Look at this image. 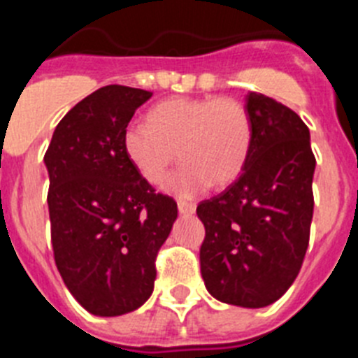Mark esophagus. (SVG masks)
I'll list each match as a JSON object with an SVG mask.
<instances>
[{
	"mask_svg": "<svg viewBox=\"0 0 358 358\" xmlns=\"http://www.w3.org/2000/svg\"><path fill=\"white\" fill-rule=\"evenodd\" d=\"M177 210L181 215H194L195 213V204L194 202H186V201H179L177 202Z\"/></svg>",
	"mask_w": 358,
	"mask_h": 358,
	"instance_id": "obj_1",
	"label": "esophagus"
}]
</instances>
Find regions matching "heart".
<instances>
[{
  "mask_svg": "<svg viewBox=\"0 0 358 358\" xmlns=\"http://www.w3.org/2000/svg\"><path fill=\"white\" fill-rule=\"evenodd\" d=\"M145 123L123 132V150L138 173L161 185L173 161H185L169 179L173 194L194 197L210 185H231L251 147V118L235 98H169L152 107Z\"/></svg>",
  "mask_w": 358,
  "mask_h": 358,
  "instance_id": "obj_1",
  "label": "heart"
}]
</instances>
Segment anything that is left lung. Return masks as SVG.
<instances>
[{
	"label": "left lung",
	"instance_id": "1",
	"mask_svg": "<svg viewBox=\"0 0 358 358\" xmlns=\"http://www.w3.org/2000/svg\"><path fill=\"white\" fill-rule=\"evenodd\" d=\"M251 147L242 173L197 206L206 236L201 274L227 305L262 308L289 290L303 265L314 215L310 131L283 103L245 96Z\"/></svg>",
	"mask_w": 358,
	"mask_h": 358
}]
</instances>
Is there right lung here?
<instances>
[{
	"label": "right lung",
	"mask_w": 358,
	"mask_h": 358,
	"mask_svg": "<svg viewBox=\"0 0 358 358\" xmlns=\"http://www.w3.org/2000/svg\"><path fill=\"white\" fill-rule=\"evenodd\" d=\"M150 91L106 85L59 122L44 154L55 265L90 314L140 308L154 290L156 256L177 202L156 194L123 150V132Z\"/></svg>",
	"instance_id": "add662e5"
}]
</instances>
